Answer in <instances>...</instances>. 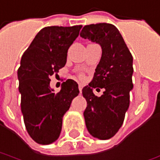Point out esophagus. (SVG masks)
<instances>
[{
  "label": "esophagus",
  "mask_w": 160,
  "mask_h": 160,
  "mask_svg": "<svg viewBox=\"0 0 160 160\" xmlns=\"http://www.w3.org/2000/svg\"><path fill=\"white\" fill-rule=\"evenodd\" d=\"M82 87H83V85H82V83H79V85H78V88H79V91H80V92H82Z\"/></svg>",
  "instance_id": "34e87169"
}]
</instances>
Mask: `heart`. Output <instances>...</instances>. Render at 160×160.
<instances>
[{"mask_svg":"<svg viewBox=\"0 0 160 160\" xmlns=\"http://www.w3.org/2000/svg\"><path fill=\"white\" fill-rule=\"evenodd\" d=\"M79 77H80L81 78H83V74H80V75H79Z\"/></svg>","mask_w":160,"mask_h":160,"instance_id":"1","label":"heart"}]
</instances>
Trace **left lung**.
Masks as SVG:
<instances>
[{"mask_svg":"<svg viewBox=\"0 0 160 160\" xmlns=\"http://www.w3.org/2000/svg\"><path fill=\"white\" fill-rule=\"evenodd\" d=\"M80 36L99 44L102 48L92 80L82 88V96L87 101L83 116L90 134L107 140L122 127L129 107V92L133 88L132 54L122 34L111 23L85 25ZM95 88H104L103 95L95 96Z\"/></svg>","mask_w":160,"mask_h":160,"instance_id":"8db88e82","label":"left lung"}]
</instances>
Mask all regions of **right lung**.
<instances>
[{
	"instance_id": "add662e5",
	"label": "right lung",
	"mask_w": 160,
	"mask_h": 160,
	"mask_svg": "<svg viewBox=\"0 0 160 160\" xmlns=\"http://www.w3.org/2000/svg\"><path fill=\"white\" fill-rule=\"evenodd\" d=\"M82 25L48 26L41 29L25 50L18 68L21 110L28 134L39 144L57 140L62 117L79 93L78 82H63L59 92L50 88V77L67 62L68 50Z\"/></svg>"
}]
</instances>
